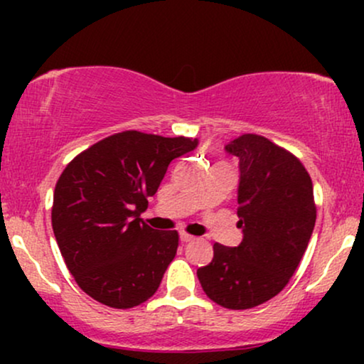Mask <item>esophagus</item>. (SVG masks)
I'll return each instance as SVG.
<instances>
[{
	"mask_svg": "<svg viewBox=\"0 0 364 364\" xmlns=\"http://www.w3.org/2000/svg\"><path fill=\"white\" fill-rule=\"evenodd\" d=\"M179 240H181V243H190L195 240V236L188 235V232H179Z\"/></svg>",
	"mask_w": 364,
	"mask_h": 364,
	"instance_id": "esophagus-1",
	"label": "esophagus"
}]
</instances>
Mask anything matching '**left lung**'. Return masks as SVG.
<instances>
[{"mask_svg": "<svg viewBox=\"0 0 364 364\" xmlns=\"http://www.w3.org/2000/svg\"><path fill=\"white\" fill-rule=\"evenodd\" d=\"M237 157V246L214 245V258L196 270L212 301L248 310L277 296L298 269L315 228L310 174L292 154L265 136H237L225 145Z\"/></svg>", "mask_w": 364, "mask_h": 364, "instance_id": "left-lung-1", "label": "left lung"}]
</instances>
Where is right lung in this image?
Returning <instances> with one entry per match:
<instances>
[{
  "instance_id": "1",
  "label": "right lung",
  "mask_w": 364,
  "mask_h": 364,
  "mask_svg": "<svg viewBox=\"0 0 364 364\" xmlns=\"http://www.w3.org/2000/svg\"><path fill=\"white\" fill-rule=\"evenodd\" d=\"M198 140L123 132L83 150L54 188L53 231L83 292L111 308H133L159 289L178 250L176 231L141 220L171 161Z\"/></svg>"
}]
</instances>
